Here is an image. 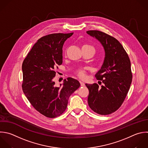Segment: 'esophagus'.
<instances>
[{"mask_svg":"<svg viewBox=\"0 0 148 148\" xmlns=\"http://www.w3.org/2000/svg\"><path fill=\"white\" fill-rule=\"evenodd\" d=\"M80 85H81V86H82V87L84 86V85H85V84H84L83 82H81V81H80Z\"/></svg>","mask_w":148,"mask_h":148,"instance_id":"34e87169","label":"esophagus"}]
</instances>
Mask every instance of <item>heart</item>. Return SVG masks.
Listing matches in <instances>:
<instances>
[{
	"instance_id": "1",
	"label": "heart",
	"mask_w": 148,
	"mask_h": 148,
	"mask_svg": "<svg viewBox=\"0 0 148 148\" xmlns=\"http://www.w3.org/2000/svg\"><path fill=\"white\" fill-rule=\"evenodd\" d=\"M85 46L92 47V48L94 50V49L92 46H91L86 45V46ZM76 75H77L79 77H81V78H84V77H86V71H85V70H84V69H77V70L76 71Z\"/></svg>"
}]
</instances>
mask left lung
<instances>
[{"instance_id": "8db88e82", "label": "left lung", "mask_w": 148, "mask_h": 148, "mask_svg": "<svg viewBox=\"0 0 148 148\" xmlns=\"http://www.w3.org/2000/svg\"><path fill=\"white\" fill-rule=\"evenodd\" d=\"M87 34L97 39L105 50L103 63L95 74L97 79L103 84L99 87L97 83L86 84L89 90L88 104L98 114H109L120 107L130 89L132 82L130 60L114 38L99 31H88Z\"/></svg>"}]
</instances>
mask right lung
<instances>
[{
  "mask_svg": "<svg viewBox=\"0 0 148 148\" xmlns=\"http://www.w3.org/2000/svg\"><path fill=\"white\" fill-rule=\"evenodd\" d=\"M73 33L53 34L39 39L24 59L23 91L34 108L43 115L54 118L64 113L68 99L80 86L72 77L57 87L55 69L62 64V47Z\"/></svg>",
  "mask_w": 148,
  "mask_h": 148,
  "instance_id": "add662e5",
  "label": "right lung"
}]
</instances>
